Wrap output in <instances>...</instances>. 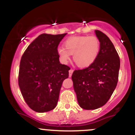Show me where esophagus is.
Listing matches in <instances>:
<instances>
[{
	"mask_svg": "<svg viewBox=\"0 0 135 135\" xmlns=\"http://www.w3.org/2000/svg\"><path fill=\"white\" fill-rule=\"evenodd\" d=\"M73 72H74V70H73V69H70V70H69V77H71Z\"/></svg>",
	"mask_w": 135,
	"mask_h": 135,
	"instance_id": "34e87169",
	"label": "esophagus"
}]
</instances>
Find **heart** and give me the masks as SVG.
Instances as JSON below:
<instances>
[{"label":"heart","instance_id":"obj_1","mask_svg":"<svg viewBox=\"0 0 135 135\" xmlns=\"http://www.w3.org/2000/svg\"><path fill=\"white\" fill-rule=\"evenodd\" d=\"M65 48L60 47L57 52L61 61L66 63L70 55L78 66L85 68L91 65L100 52V41L95 36H79L69 38L64 43Z\"/></svg>","mask_w":135,"mask_h":135}]
</instances>
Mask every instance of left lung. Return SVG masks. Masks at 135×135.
Returning <instances> with one entry per match:
<instances>
[{
  "label": "left lung",
  "instance_id": "obj_1",
  "mask_svg": "<svg viewBox=\"0 0 135 135\" xmlns=\"http://www.w3.org/2000/svg\"><path fill=\"white\" fill-rule=\"evenodd\" d=\"M95 33L100 44L97 58L72 75L78 102L85 110L97 109L108 102L118 84L120 66L119 57L109 38L99 30Z\"/></svg>",
  "mask_w": 135,
  "mask_h": 135
}]
</instances>
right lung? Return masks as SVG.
<instances>
[{
	"instance_id": "1",
	"label": "right lung",
	"mask_w": 135,
	"mask_h": 135,
	"mask_svg": "<svg viewBox=\"0 0 135 135\" xmlns=\"http://www.w3.org/2000/svg\"><path fill=\"white\" fill-rule=\"evenodd\" d=\"M66 33L42 34L27 47L21 57L18 84L25 103L32 110L54 109L62 81L70 68L59 62L58 46Z\"/></svg>"
}]
</instances>
